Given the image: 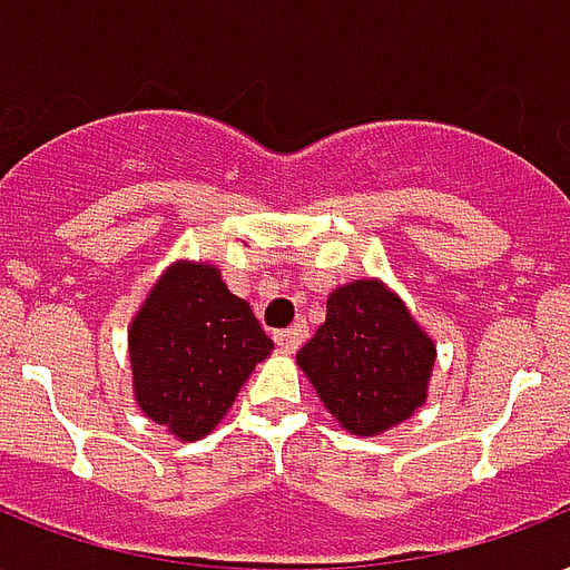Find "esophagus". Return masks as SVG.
<instances>
[{
  "label": "esophagus",
  "instance_id": "obj_1",
  "mask_svg": "<svg viewBox=\"0 0 570 570\" xmlns=\"http://www.w3.org/2000/svg\"><path fill=\"white\" fill-rule=\"evenodd\" d=\"M306 335H308L306 324L299 321V324L288 326V330H279V333H273V338H276V345H279L285 354H294V351L303 345V338H306Z\"/></svg>",
  "mask_w": 570,
  "mask_h": 570
}]
</instances>
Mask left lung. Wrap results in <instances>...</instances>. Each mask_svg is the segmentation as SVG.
Masks as SVG:
<instances>
[{"mask_svg":"<svg viewBox=\"0 0 570 570\" xmlns=\"http://www.w3.org/2000/svg\"><path fill=\"white\" fill-rule=\"evenodd\" d=\"M434 356L399 294L356 279L330 294L326 321L299 347L297 365L345 431L377 436L422 407Z\"/></svg>","mask_w":570,"mask_h":570,"instance_id":"obj_1","label":"left lung"}]
</instances>
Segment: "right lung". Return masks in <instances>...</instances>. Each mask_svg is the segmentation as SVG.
<instances>
[{"mask_svg": "<svg viewBox=\"0 0 570 570\" xmlns=\"http://www.w3.org/2000/svg\"><path fill=\"white\" fill-rule=\"evenodd\" d=\"M134 395L178 440L210 434L273 351L246 299L207 262H175L127 330Z\"/></svg>", "mask_w": 570, "mask_h": 570, "instance_id": "obj_1", "label": "right lung"}]
</instances>
